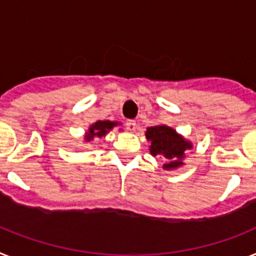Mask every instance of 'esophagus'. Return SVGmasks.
Segmentation results:
<instances>
[{"instance_id":"obj_1","label":"esophagus","mask_w":256,"mask_h":256,"mask_svg":"<svg viewBox=\"0 0 256 256\" xmlns=\"http://www.w3.org/2000/svg\"><path fill=\"white\" fill-rule=\"evenodd\" d=\"M126 130H130V132H134V130H137V124L134 120H128L126 123Z\"/></svg>"}]
</instances>
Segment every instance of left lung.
<instances>
[{
  "label": "left lung",
  "mask_w": 256,
  "mask_h": 256,
  "mask_svg": "<svg viewBox=\"0 0 256 256\" xmlns=\"http://www.w3.org/2000/svg\"><path fill=\"white\" fill-rule=\"evenodd\" d=\"M145 136L150 142L149 152L152 156H162L166 160L162 166L164 170L170 171L182 168L184 164L183 160L187 156V152L192 149L191 141L166 124L149 126Z\"/></svg>",
  "instance_id": "8db88e82"
}]
</instances>
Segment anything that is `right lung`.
Returning a JSON list of instances; mask_svg holds the SVG:
<instances>
[{
	"label": "right lung",
	"instance_id": "add662e5",
	"mask_svg": "<svg viewBox=\"0 0 256 256\" xmlns=\"http://www.w3.org/2000/svg\"><path fill=\"white\" fill-rule=\"evenodd\" d=\"M118 126H122V123H119V122H111V120H98V122H95V123H92V126H88V130L84 134V142L92 141L94 137H98V138L106 137L107 133L111 132Z\"/></svg>",
	"mask_w": 256,
	"mask_h": 256
}]
</instances>
